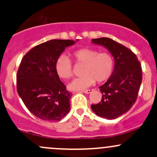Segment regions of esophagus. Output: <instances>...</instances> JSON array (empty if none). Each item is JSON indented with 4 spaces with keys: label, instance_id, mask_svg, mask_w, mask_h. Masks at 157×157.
Here are the masks:
<instances>
[{
    "label": "esophagus",
    "instance_id": "34e87169",
    "mask_svg": "<svg viewBox=\"0 0 157 157\" xmlns=\"http://www.w3.org/2000/svg\"><path fill=\"white\" fill-rule=\"evenodd\" d=\"M92 91H93L92 89H88V90H83L82 91V92H84L85 94H90Z\"/></svg>",
    "mask_w": 157,
    "mask_h": 157
}]
</instances>
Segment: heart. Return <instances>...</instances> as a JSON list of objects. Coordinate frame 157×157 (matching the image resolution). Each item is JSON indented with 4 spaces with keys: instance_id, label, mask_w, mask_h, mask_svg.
I'll return each mask as SVG.
<instances>
[{
    "instance_id": "1",
    "label": "heart",
    "mask_w": 157,
    "mask_h": 157,
    "mask_svg": "<svg viewBox=\"0 0 157 157\" xmlns=\"http://www.w3.org/2000/svg\"><path fill=\"white\" fill-rule=\"evenodd\" d=\"M72 56L77 63L83 64V75L68 83V88L71 91L86 89L94 80L98 82L105 81L113 73L114 59L109 53H99L94 48H83L74 51ZM55 70L60 78H70L72 76V63L65 55H61L55 63Z\"/></svg>"
}]
</instances>
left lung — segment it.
Masks as SVG:
<instances>
[{
    "mask_svg": "<svg viewBox=\"0 0 157 157\" xmlns=\"http://www.w3.org/2000/svg\"><path fill=\"white\" fill-rule=\"evenodd\" d=\"M92 42L107 49L115 65L109 80L99 87L101 101L91 105V108L101 118L115 119L126 113L136 102L142 83V66L132 51L109 38L93 39Z\"/></svg>",
    "mask_w": 157,
    "mask_h": 157,
    "instance_id": "obj_1",
    "label": "left lung"
}]
</instances>
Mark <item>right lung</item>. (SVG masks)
<instances>
[{
    "mask_svg": "<svg viewBox=\"0 0 157 157\" xmlns=\"http://www.w3.org/2000/svg\"><path fill=\"white\" fill-rule=\"evenodd\" d=\"M78 39H53L25 54L17 73V91L26 107L37 118L58 121L69 113L71 93L55 70L56 59L65 48Z\"/></svg>",
    "mask_w": 157,
    "mask_h": 157,
    "instance_id": "right-lung-1",
    "label": "right lung"
}]
</instances>
